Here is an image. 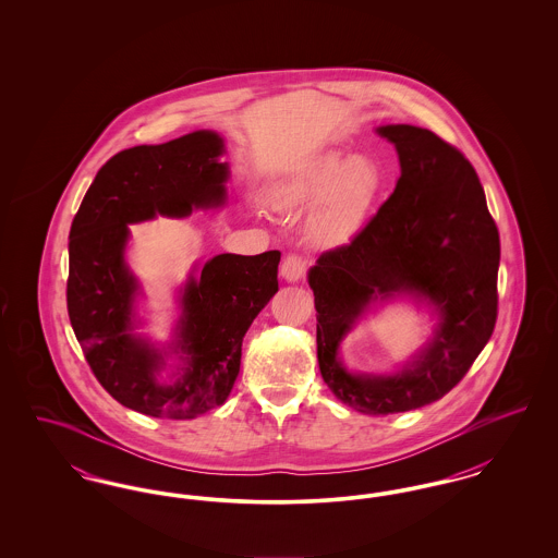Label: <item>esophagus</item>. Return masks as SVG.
<instances>
[{
	"mask_svg": "<svg viewBox=\"0 0 558 558\" xmlns=\"http://www.w3.org/2000/svg\"><path fill=\"white\" fill-rule=\"evenodd\" d=\"M305 269H307V259L303 255H299V253H289L282 259V266H280L282 278L289 280V282H296L299 278H303Z\"/></svg>",
	"mask_w": 558,
	"mask_h": 558,
	"instance_id": "34e87169",
	"label": "esophagus"
}]
</instances>
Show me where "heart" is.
Instances as JSON below:
<instances>
[{"label": "heart", "instance_id": "b5f03b06", "mask_svg": "<svg viewBox=\"0 0 558 558\" xmlns=\"http://www.w3.org/2000/svg\"><path fill=\"white\" fill-rule=\"evenodd\" d=\"M380 184L383 175L374 160L330 150L294 171L271 201L278 209H299L319 201L310 221L312 239L339 244L360 230Z\"/></svg>", "mask_w": 558, "mask_h": 558}]
</instances>
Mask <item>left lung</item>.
I'll list each match as a JSON object with an SVG mask.
<instances>
[{
    "mask_svg": "<svg viewBox=\"0 0 558 558\" xmlns=\"http://www.w3.org/2000/svg\"><path fill=\"white\" fill-rule=\"evenodd\" d=\"M378 133L398 148V186L351 242L322 253L310 271L322 378L335 398L371 416L433 403L464 378L496 326L500 266L498 226L471 160L423 128ZM399 290L438 305L432 345L398 377L349 375L336 357L348 326L371 300Z\"/></svg>",
    "mask_w": 558,
    "mask_h": 558,
    "instance_id": "obj_1",
    "label": "left lung"
}]
</instances>
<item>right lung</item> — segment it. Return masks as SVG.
<instances>
[{
  "label": "right lung",
  "mask_w": 558,
  "mask_h": 558,
  "mask_svg": "<svg viewBox=\"0 0 558 558\" xmlns=\"http://www.w3.org/2000/svg\"><path fill=\"white\" fill-rule=\"evenodd\" d=\"M221 137L187 133L108 159L83 196L69 234L66 307L83 355L112 398L155 418L186 421L221 405L240 372L242 337L278 291L280 251L217 255L184 289L180 341L184 368L160 383L165 360L132 335L135 280L123 262L128 223L184 217L223 203L228 165Z\"/></svg>",
  "instance_id": "1"
}]
</instances>
